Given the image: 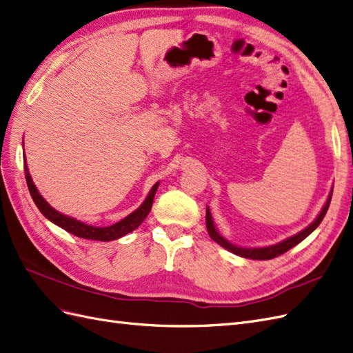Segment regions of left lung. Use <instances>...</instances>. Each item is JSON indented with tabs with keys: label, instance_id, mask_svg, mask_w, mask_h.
<instances>
[{
	"label": "left lung",
	"instance_id": "1",
	"mask_svg": "<svg viewBox=\"0 0 353 353\" xmlns=\"http://www.w3.org/2000/svg\"><path fill=\"white\" fill-rule=\"evenodd\" d=\"M331 194H333V191H331L325 205L323 208V210L319 212V215L316 216V219L311 223V225L306 227L303 231L297 232L296 236H292L288 237L285 240H283L281 243H276L274 245H268V248H254V249H248V248H239V245H234L231 244L228 240L223 239L221 234L218 232V230L215 228V223H213L212 221V215H210V210L209 208H206V227H208V232L209 236L213 241H216L219 245H222L223 249L230 250L231 253L234 254H239L241 256V258H249V259H256V261H268V259H274L276 258V256H280L283 253H285L287 250H290L292 248H294L296 244H299L301 241H303L309 234H311L319 223H321V221L324 219L325 213L328 210V206H330V201H331Z\"/></svg>",
	"mask_w": 353,
	"mask_h": 353
}]
</instances>
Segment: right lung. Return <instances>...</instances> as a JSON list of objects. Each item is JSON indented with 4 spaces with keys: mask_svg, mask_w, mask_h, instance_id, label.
Listing matches in <instances>:
<instances>
[{
    "mask_svg": "<svg viewBox=\"0 0 353 353\" xmlns=\"http://www.w3.org/2000/svg\"><path fill=\"white\" fill-rule=\"evenodd\" d=\"M23 165H25V178H26L29 193H30L32 199H34L35 205L41 210L42 215H44L52 223H56V225H59L60 228L73 234V236L81 237V239H88V240H99V241L116 240V239H121V237L126 236L128 232H131L135 228L140 227L141 222L147 218L148 212L152 210L153 199L156 194V190L159 187V183H156L153 185V188L150 190V193H148L147 199L144 200L143 205L137 210H134L132 213H130V215L123 218L122 221L113 223V225H110V227H94V225H88V223H83L74 218L63 215V213L57 212L56 209H52L44 200V197L38 193V188L35 187L34 181H32L30 174H29V169L26 165V157H23Z\"/></svg>",
    "mask_w": 353,
    "mask_h": 353,
    "instance_id": "obj_1",
    "label": "right lung"
}]
</instances>
